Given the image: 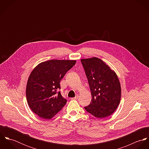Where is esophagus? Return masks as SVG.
I'll return each mask as SVG.
<instances>
[{"mask_svg": "<svg viewBox=\"0 0 149 149\" xmlns=\"http://www.w3.org/2000/svg\"><path fill=\"white\" fill-rule=\"evenodd\" d=\"M79 98V95H76L74 97H73V98H71L70 99L71 100H77Z\"/></svg>", "mask_w": 149, "mask_h": 149, "instance_id": "obj_1", "label": "esophagus"}]
</instances>
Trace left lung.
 Returning <instances> with one entry per match:
<instances>
[{
  "instance_id": "8db88e82",
  "label": "left lung",
  "mask_w": 149,
  "mask_h": 149,
  "mask_svg": "<svg viewBox=\"0 0 149 149\" xmlns=\"http://www.w3.org/2000/svg\"><path fill=\"white\" fill-rule=\"evenodd\" d=\"M91 92L92 100L85 110L94 116L104 118L119 106L121 86L116 73L97 57L81 59Z\"/></svg>"
}]
</instances>
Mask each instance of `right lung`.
<instances>
[{
    "instance_id": "1",
    "label": "right lung",
    "mask_w": 149,
    "mask_h": 149,
    "mask_svg": "<svg viewBox=\"0 0 149 149\" xmlns=\"http://www.w3.org/2000/svg\"><path fill=\"white\" fill-rule=\"evenodd\" d=\"M76 60H51L38 64L31 72L26 86L28 105L36 114L45 119L54 116L66 104L61 95L60 83Z\"/></svg>"
}]
</instances>
